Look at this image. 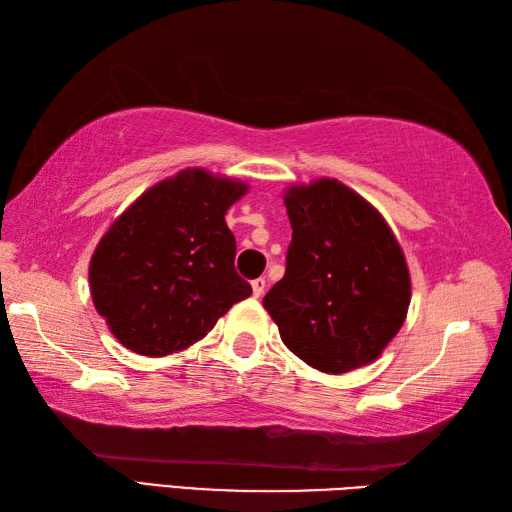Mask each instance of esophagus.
I'll return each mask as SVG.
<instances>
[{
  "label": "esophagus",
  "instance_id": "esophagus-1",
  "mask_svg": "<svg viewBox=\"0 0 512 512\" xmlns=\"http://www.w3.org/2000/svg\"><path fill=\"white\" fill-rule=\"evenodd\" d=\"M250 286H253V295L255 297H262L264 292H266V279L264 277H257V279L250 281Z\"/></svg>",
  "mask_w": 512,
  "mask_h": 512
}]
</instances>
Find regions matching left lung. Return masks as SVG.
Here are the masks:
<instances>
[{"instance_id": "obj_1", "label": "left lung", "mask_w": 512, "mask_h": 512, "mask_svg": "<svg viewBox=\"0 0 512 512\" xmlns=\"http://www.w3.org/2000/svg\"><path fill=\"white\" fill-rule=\"evenodd\" d=\"M292 226L286 275L264 308L292 354L325 374L376 361L405 323V255L372 204L323 178L284 195Z\"/></svg>"}]
</instances>
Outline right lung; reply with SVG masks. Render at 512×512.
Masks as SVG:
<instances>
[{
  "label": "right lung",
  "instance_id": "add662e5",
  "mask_svg": "<svg viewBox=\"0 0 512 512\" xmlns=\"http://www.w3.org/2000/svg\"><path fill=\"white\" fill-rule=\"evenodd\" d=\"M246 184L184 169L145 191L110 226L90 262L96 312L127 350L180 352L250 297L224 215Z\"/></svg>",
  "mask_w": 512,
  "mask_h": 512
}]
</instances>
